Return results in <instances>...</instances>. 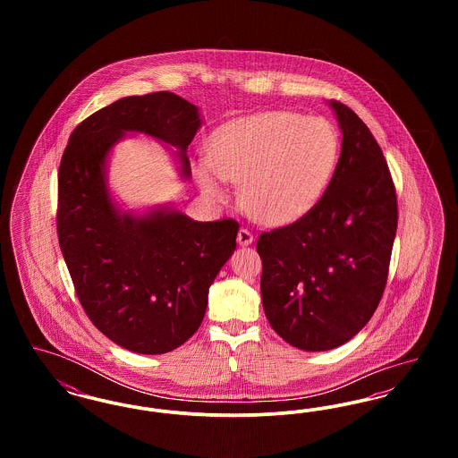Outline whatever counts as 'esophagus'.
I'll return each mask as SVG.
<instances>
[{
  "mask_svg": "<svg viewBox=\"0 0 458 458\" xmlns=\"http://www.w3.org/2000/svg\"><path fill=\"white\" fill-rule=\"evenodd\" d=\"M237 242L240 245H250L254 242V235L247 228H240L237 233Z\"/></svg>",
  "mask_w": 458,
  "mask_h": 458,
  "instance_id": "34e87169",
  "label": "esophagus"
}]
</instances>
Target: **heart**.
Listing matches in <instances>:
<instances>
[{"instance_id":"1","label":"heart","mask_w":458,"mask_h":458,"mask_svg":"<svg viewBox=\"0 0 458 458\" xmlns=\"http://www.w3.org/2000/svg\"><path fill=\"white\" fill-rule=\"evenodd\" d=\"M209 163L197 166L202 191L228 196L240 183L243 209L264 225L305 216L327 192L340 159V135L331 122L292 111H266L219 127L208 144Z\"/></svg>"}]
</instances>
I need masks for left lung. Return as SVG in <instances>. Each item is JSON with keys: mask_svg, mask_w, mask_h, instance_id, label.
<instances>
[{"mask_svg": "<svg viewBox=\"0 0 458 458\" xmlns=\"http://www.w3.org/2000/svg\"><path fill=\"white\" fill-rule=\"evenodd\" d=\"M329 106L344 139L327 192L302 218L261 233L256 247L266 318L307 352L340 347L368 325L386 286L398 223L379 144L349 106Z\"/></svg>", "mask_w": 458, "mask_h": 458, "instance_id": "8db88e82", "label": "left lung"}]
</instances>
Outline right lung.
I'll use <instances>...</instances> for the list:
<instances>
[{"label": "right lung", "instance_id": "1", "mask_svg": "<svg viewBox=\"0 0 458 458\" xmlns=\"http://www.w3.org/2000/svg\"><path fill=\"white\" fill-rule=\"evenodd\" d=\"M199 127L196 106L174 92L123 98L77 125L60 163L56 228L77 297L94 327L135 353L172 352L196 333L239 223H200L172 208L122 213L106 159L139 131L176 148L180 174L191 178L187 148Z\"/></svg>", "mask_w": 458, "mask_h": 458}]
</instances>
